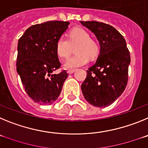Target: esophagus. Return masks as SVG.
<instances>
[{"label": "esophagus", "instance_id": "1", "mask_svg": "<svg viewBox=\"0 0 148 148\" xmlns=\"http://www.w3.org/2000/svg\"><path fill=\"white\" fill-rule=\"evenodd\" d=\"M75 71V70H68L67 73L68 74H72V73H73Z\"/></svg>", "mask_w": 148, "mask_h": 148}]
</instances>
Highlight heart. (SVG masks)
Returning a JSON list of instances; mask_svg holds the SVG:
<instances>
[{
  "label": "heart",
  "mask_w": 148,
  "mask_h": 148,
  "mask_svg": "<svg viewBox=\"0 0 148 148\" xmlns=\"http://www.w3.org/2000/svg\"><path fill=\"white\" fill-rule=\"evenodd\" d=\"M75 54L64 63L66 69H75L84 66L89 58L94 59L98 56L99 47L95 40L90 38V35L82 28H75L68 34V40L60 37L56 44V53L60 58H66L75 47Z\"/></svg>",
  "instance_id": "b5f03b06"
}]
</instances>
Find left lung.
<instances>
[{
  "label": "left lung",
  "instance_id": "8db88e82",
  "mask_svg": "<svg viewBox=\"0 0 148 148\" xmlns=\"http://www.w3.org/2000/svg\"><path fill=\"white\" fill-rule=\"evenodd\" d=\"M93 32L100 44L95 64L87 70L82 84L84 99L90 104L105 108L121 95L128 80L130 52L122 35L112 26L98 21H80Z\"/></svg>",
  "mask_w": 148,
  "mask_h": 148
}]
</instances>
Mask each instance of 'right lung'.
Listing matches in <instances>:
<instances>
[{
    "instance_id": "1",
    "label": "right lung",
    "mask_w": 148,
    "mask_h": 148,
    "mask_svg": "<svg viewBox=\"0 0 148 148\" xmlns=\"http://www.w3.org/2000/svg\"><path fill=\"white\" fill-rule=\"evenodd\" d=\"M69 24L60 21L35 24L18 40L17 72L25 91L35 102L53 104L61 93L68 74L66 70L53 73L61 66L56 44Z\"/></svg>"
}]
</instances>
